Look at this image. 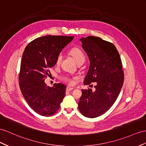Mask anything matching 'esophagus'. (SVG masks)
I'll return each instance as SVG.
<instances>
[{
	"label": "esophagus",
	"instance_id": "obj_1",
	"mask_svg": "<svg viewBox=\"0 0 146 146\" xmlns=\"http://www.w3.org/2000/svg\"><path fill=\"white\" fill-rule=\"evenodd\" d=\"M74 89V88L69 87V86H67V87H66V91L67 92H70V91H71V90H72Z\"/></svg>",
	"mask_w": 146,
	"mask_h": 146
}]
</instances>
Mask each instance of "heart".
<instances>
[{
    "mask_svg": "<svg viewBox=\"0 0 146 146\" xmlns=\"http://www.w3.org/2000/svg\"><path fill=\"white\" fill-rule=\"evenodd\" d=\"M69 54L71 55V56L73 57V58L77 62H78L80 61H82L85 60V56L84 52H82V50L80 49L79 48H77V47H74V48H71L69 52ZM62 60V56L61 54H59L56 58V61H55V63H56V65H60L61 64V62ZM63 80L64 82H67L68 84L71 85L73 84V80L71 77H70L69 76H66L63 78Z\"/></svg>",
    "mask_w": 146,
    "mask_h": 146,
    "instance_id": "b5f03b06",
    "label": "heart"
}]
</instances>
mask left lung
Instances as JSON below:
<instances>
[{
    "label": "left lung",
    "mask_w": 146,
    "mask_h": 146,
    "mask_svg": "<svg viewBox=\"0 0 146 146\" xmlns=\"http://www.w3.org/2000/svg\"><path fill=\"white\" fill-rule=\"evenodd\" d=\"M80 40L90 62L84 84L96 82V85L94 92L82 90L78 108L83 115L95 118L106 113L115 102L123 86L124 73L120 54L111 42L95 36Z\"/></svg>",
    "instance_id": "obj_1"
}]
</instances>
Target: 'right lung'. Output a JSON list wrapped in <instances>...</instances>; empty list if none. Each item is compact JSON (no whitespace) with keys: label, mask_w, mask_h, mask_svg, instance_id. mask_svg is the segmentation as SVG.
<instances>
[{"label":"right lung","mask_w":146,"mask_h":146,"mask_svg":"<svg viewBox=\"0 0 146 146\" xmlns=\"http://www.w3.org/2000/svg\"><path fill=\"white\" fill-rule=\"evenodd\" d=\"M74 37L46 35L31 42L23 54L19 85L30 107L42 116L56 113L66 95V86L58 83L52 87L45 79L50 74L49 69L56 63V58Z\"/></svg>","instance_id":"right-lung-1"}]
</instances>
